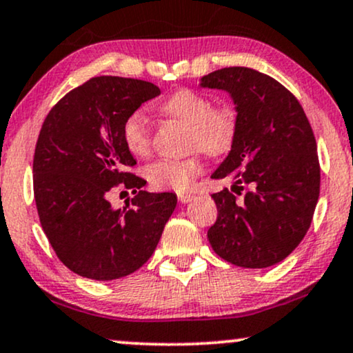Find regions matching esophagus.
Segmentation results:
<instances>
[{
    "label": "esophagus",
    "mask_w": 353,
    "mask_h": 353,
    "mask_svg": "<svg viewBox=\"0 0 353 353\" xmlns=\"http://www.w3.org/2000/svg\"><path fill=\"white\" fill-rule=\"evenodd\" d=\"M193 199H194L193 194H188V193H178V201H180L181 204L193 201Z\"/></svg>",
    "instance_id": "obj_1"
}]
</instances>
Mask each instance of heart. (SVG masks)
Segmentation results:
<instances>
[{
    "label": "heart",
    "instance_id": "b5f03b06",
    "mask_svg": "<svg viewBox=\"0 0 353 353\" xmlns=\"http://www.w3.org/2000/svg\"><path fill=\"white\" fill-rule=\"evenodd\" d=\"M162 111L190 125V149H201L210 155H223L236 143L237 111L229 104L212 106L211 99L196 90H176L165 99ZM121 136L125 149L134 157L150 154L149 121L142 111H134L125 117ZM201 150L186 159L157 160L145 168L147 181L159 190L186 191L203 170Z\"/></svg>",
    "mask_w": 353,
    "mask_h": 353
}]
</instances>
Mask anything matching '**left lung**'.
Wrapping results in <instances>:
<instances>
[{
    "mask_svg": "<svg viewBox=\"0 0 353 353\" xmlns=\"http://www.w3.org/2000/svg\"><path fill=\"white\" fill-rule=\"evenodd\" d=\"M201 88L228 91L236 104L237 139L212 173L232 180L238 194H212L217 219L208 230L212 250L243 268L280 263L306 236L319 199L321 168L311 124L301 104L275 78L247 67L221 68Z\"/></svg>",
    "mask_w": 353,
    "mask_h": 353,
    "instance_id": "1",
    "label": "left lung"
}]
</instances>
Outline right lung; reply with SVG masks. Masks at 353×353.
<instances>
[{"label":"right lung","mask_w":353,"mask_h":353,"mask_svg":"<svg viewBox=\"0 0 353 353\" xmlns=\"http://www.w3.org/2000/svg\"><path fill=\"white\" fill-rule=\"evenodd\" d=\"M143 80L94 77L72 90L43 121L34 154V198L41 225L65 267L108 281L130 275L154 254L176 194L149 193L129 172L136 159L121 129L130 112L159 97ZM134 189L133 208L116 210L110 191Z\"/></svg>","instance_id":"right-lung-1"}]
</instances>
